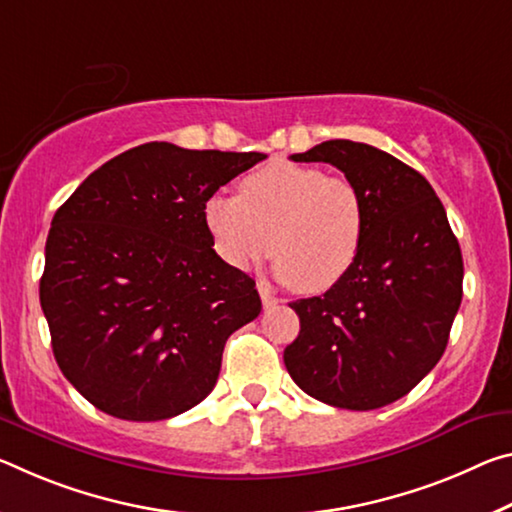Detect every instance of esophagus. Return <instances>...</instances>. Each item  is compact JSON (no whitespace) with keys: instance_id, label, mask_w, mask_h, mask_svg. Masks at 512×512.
<instances>
[{"instance_id":"obj_1","label":"esophagus","mask_w":512,"mask_h":512,"mask_svg":"<svg viewBox=\"0 0 512 512\" xmlns=\"http://www.w3.org/2000/svg\"><path fill=\"white\" fill-rule=\"evenodd\" d=\"M257 291H259V296H262V303H264L266 310L280 303V298L273 294V289H271L269 282H257Z\"/></svg>"}]
</instances>
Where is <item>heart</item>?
Returning a JSON list of instances; mask_svg holds the SVG:
<instances>
[{
  "label": "heart",
  "mask_w": 512,
  "mask_h": 512,
  "mask_svg": "<svg viewBox=\"0 0 512 512\" xmlns=\"http://www.w3.org/2000/svg\"><path fill=\"white\" fill-rule=\"evenodd\" d=\"M202 221L230 269L248 271L273 253L275 275L303 294L339 285L358 262L367 232L358 186L294 161L246 175L239 196L214 193Z\"/></svg>",
  "instance_id": "b5f03b06"
}]
</instances>
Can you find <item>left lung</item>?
<instances>
[{"label": "left lung", "instance_id": "8db88e82", "mask_svg": "<svg viewBox=\"0 0 512 512\" xmlns=\"http://www.w3.org/2000/svg\"><path fill=\"white\" fill-rule=\"evenodd\" d=\"M291 159L342 170L364 200L367 232L339 285L289 303L300 332L285 367L316 401L383 408L442 358L462 300L458 239L433 186L392 154L337 139Z\"/></svg>", "mask_w": 512, "mask_h": 512}]
</instances>
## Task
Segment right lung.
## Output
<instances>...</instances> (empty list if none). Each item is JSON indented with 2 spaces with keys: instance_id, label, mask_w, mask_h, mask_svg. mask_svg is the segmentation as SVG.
<instances>
[{
  "instance_id": "obj_1",
  "label": "right lung",
  "mask_w": 512,
  "mask_h": 512,
  "mask_svg": "<svg viewBox=\"0 0 512 512\" xmlns=\"http://www.w3.org/2000/svg\"><path fill=\"white\" fill-rule=\"evenodd\" d=\"M262 152L143 143L56 209L40 307L56 364L97 410L182 415L212 392L234 330L262 312L255 280L212 248L202 207Z\"/></svg>"
}]
</instances>
